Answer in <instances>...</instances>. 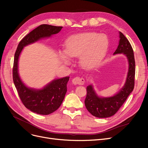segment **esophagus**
I'll return each instance as SVG.
<instances>
[{
    "instance_id": "esophagus-1",
    "label": "esophagus",
    "mask_w": 148,
    "mask_h": 148,
    "mask_svg": "<svg viewBox=\"0 0 148 148\" xmlns=\"http://www.w3.org/2000/svg\"><path fill=\"white\" fill-rule=\"evenodd\" d=\"M85 82V79L82 78V77H76L74 78L72 80V83L74 85H84V83Z\"/></svg>"
}]
</instances>
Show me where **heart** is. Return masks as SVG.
Listing matches in <instances>:
<instances>
[{
    "mask_svg": "<svg viewBox=\"0 0 148 148\" xmlns=\"http://www.w3.org/2000/svg\"><path fill=\"white\" fill-rule=\"evenodd\" d=\"M109 38L105 34L83 33L73 35L66 41L65 50H59L60 59L70 63V57H79L80 65L84 68L95 66L105 57L109 47Z\"/></svg>",
    "mask_w": 148,
    "mask_h": 148,
    "instance_id": "heart-1",
    "label": "heart"
}]
</instances>
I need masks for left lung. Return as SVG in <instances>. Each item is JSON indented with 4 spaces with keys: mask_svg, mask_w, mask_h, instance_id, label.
I'll return each instance as SVG.
<instances>
[{
    "mask_svg": "<svg viewBox=\"0 0 148 148\" xmlns=\"http://www.w3.org/2000/svg\"><path fill=\"white\" fill-rule=\"evenodd\" d=\"M119 43L115 54H124L128 61V71L124 86L111 97H100L96 93L92 85L86 88L87 95L85 100L87 110L98 118H107L114 115L132 92L134 87L135 59L132 48L126 37L119 31Z\"/></svg>",
    "mask_w": 148,
    "mask_h": 148,
    "instance_id": "1",
    "label": "left lung"
}]
</instances>
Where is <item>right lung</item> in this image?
Masks as SVG:
<instances>
[{
    "label": "right lung",
    "mask_w": 148,
    "mask_h": 148,
    "mask_svg": "<svg viewBox=\"0 0 148 148\" xmlns=\"http://www.w3.org/2000/svg\"><path fill=\"white\" fill-rule=\"evenodd\" d=\"M62 27L43 24L38 26L19 42L14 55L12 77L19 97L27 109L34 113L48 115L58 109L65 98L67 91V83L69 77L54 79L42 89L28 87L18 74V63L23 48L42 38H48L59 33Z\"/></svg>",
    "instance_id": "1"
}]
</instances>
